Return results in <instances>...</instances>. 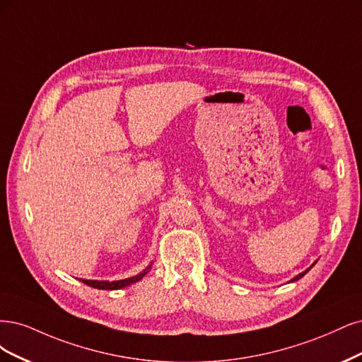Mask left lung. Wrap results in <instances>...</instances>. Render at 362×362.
I'll return each instance as SVG.
<instances>
[{"label": "left lung", "mask_w": 362, "mask_h": 362, "mask_svg": "<svg viewBox=\"0 0 362 362\" xmlns=\"http://www.w3.org/2000/svg\"><path fill=\"white\" fill-rule=\"evenodd\" d=\"M314 264H316V262H314V263H313V264H311V266H310V267H308V269H305V271H304V272H300V274H299V275H296V276H295V278H291V279H290V281H288V283H293V281H298V279H299V278H302V276H304V275H305V274H307V272H308V271H310V269H311V267H313V266H314Z\"/></svg>", "instance_id": "left-lung-1"}]
</instances>
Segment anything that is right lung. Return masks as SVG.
Listing matches in <instances>:
<instances>
[{
	"mask_svg": "<svg viewBox=\"0 0 362 362\" xmlns=\"http://www.w3.org/2000/svg\"><path fill=\"white\" fill-rule=\"evenodd\" d=\"M151 264H153V263H150V264L146 267V269L141 271L139 274H136V275H134V276H131V278L119 279V281H98V279H81V281H83V283L87 284V286H90V287H95V288H99V290H119V288L127 287V286H131V284L139 281V279H141V278L148 272Z\"/></svg>",
	"mask_w": 362,
	"mask_h": 362,
	"instance_id": "right-lung-1",
	"label": "right lung"
}]
</instances>
